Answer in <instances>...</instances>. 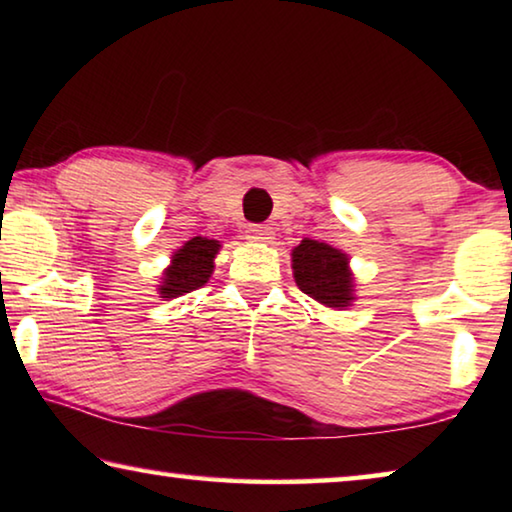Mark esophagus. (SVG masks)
<instances>
[{
	"label": "esophagus",
	"mask_w": 512,
	"mask_h": 512,
	"mask_svg": "<svg viewBox=\"0 0 512 512\" xmlns=\"http://www.w3.org/2000/svg\"><path fill=\"white\" fill-rule=\"evenodd\" d=\"M246 237L250 241H259V244H268V241L273 239V228H271V225L255 223V225H250V228L246 230Z\"/></svg>",
	"instance_id": "obj_1"
}]
</instances>
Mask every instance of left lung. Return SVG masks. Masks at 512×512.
<instances>
[{"label": "left lung", "instance_id": "8db88e82", "mask_svg": "<svg viewBox=\"0 0 512 512\" xmlns=\"http://www.w3.org/2000/svg\"><path fill=\"white\" fill-rule=\"evenodd\" d=\"M293 277L305 291L327 307H348L352 300V277L348 257L341 250L316 239H302L293 250Z\"/></svg>", "mask_w": 512, "mask_h": 512}]
</instances>
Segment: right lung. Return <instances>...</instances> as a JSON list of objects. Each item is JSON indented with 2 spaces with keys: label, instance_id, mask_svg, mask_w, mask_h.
Instances as JSON below:
<instances>
[{
  "label": "right lung",
  "instance_id": "1",
  "mask_svg": "<svg viewBox=\"0 0 512 512\" xmlns=\"http://www.w3.org/2000/svg\"><path fill=\"white\" fill-rule=\"evenodd\" d=\"M216 253H219V241L205 237L189 239L164 271V282L160 284L162 298H178L203 287L212 275Z\"/></svg>",
  "mask_w": 512,
  "mask_h": 512
}]
</instances>
